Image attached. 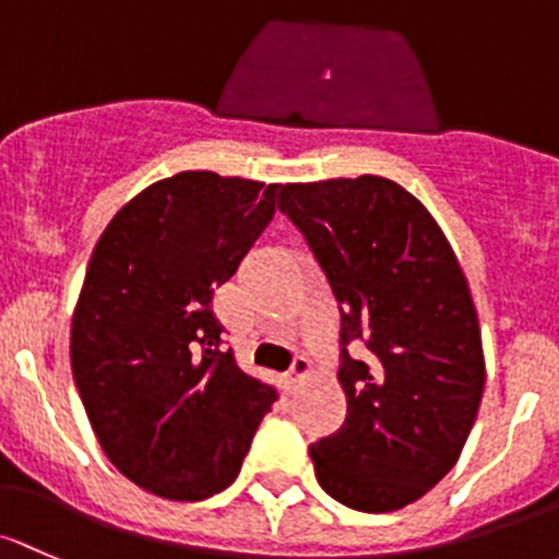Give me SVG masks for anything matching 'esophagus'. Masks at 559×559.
Here are the masks:
<instances>
[{
  "label": "esophagus",
  "instance_id": "1",
  "mask_svg": "<svg viewBox=\"0 0 559 559\" xmlns=\"http://www.w3.org/2000/svg\"><path fill=\"white\" fill-rule=\"evenodd\" d=\"M308 372H310V361H308V358H305V356L292 358V367H289V380H292V383L302 380Z\"/></svg>",
  "mask_w": 559,
  "mask_h": 559
}]
</instances>
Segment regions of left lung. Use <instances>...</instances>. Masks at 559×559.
<instances>
[{
  "mask_svg": "<svg viewBox=\"0 0 559 559\" xmlns=\"http://www.w3.org/2000/svg\"><path fill=\"white\" fill-rule=\"evenodd\" d=\"M340 308L348 415L310 444L316 479L356 512H393L455 466L477 420L485 358L477 310L448 238L383 176L275 185ZM364 342L367 357L350 355Z\"/></svg>",
  "mask_w": 559,
  "mask_h": 559,
  "instance_id": "1",
  "label": "left lung"
}]
</instances>
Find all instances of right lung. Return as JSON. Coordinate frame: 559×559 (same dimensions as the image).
Returning a JSON list of instances; mask_svg holds the SVG:
<instances>
[{
    "label": "right lung",
    "instance_id": "right-lung-1",
    "mask_svg": "<svg viewBox=\"0 0 559 559\" xmlns=\"http://www.w3.org/2000/svg\"><path fill=\"white\" fill-rule=\"evenodd\" d=\"M275 195V185L181 171L117 211L87 264L74 385L117 472L168 501L230 487L275 402L222 350L211 310L273 222Z\"/></svg>",
    "mask_w": 559,
    "mask_h": 559
}]
</instances>
